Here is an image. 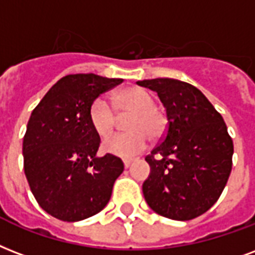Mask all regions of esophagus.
Masks as SVG:
<instances>
[{"instance_id": "34e87169", "label": "esophagus", "mask_w": 255, "mask_h": 255, "mask_svg": "<svg viewBox=\"0 0 255 255\" xmlns=\"http://www.w3.org/2000/svg\"><path fill=\"white\" fill-rule=\"evenodd\" d=\"M123 163H124V167H126V168H128V167L131 166V163H132V159H124V160H123Z\"/></svg>"}]
</instances>
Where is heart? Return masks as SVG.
<instances>
[{"label": "heart", "instance_id": "heart-1", "mask_svg": "<svg viewBox=\"0 0 255 255\" xmlns=\"http://www.w3.org/2000/svg\"><path fill=\"white\" fill-rule=\"evenodd\" d=\"M111 104L106 97L99 96L89 107V120L97 135L107 136L112 132L118 122V114L129 115L127 128L129 132H122L107 137L104 149L120 158H132L148 144L151 139L162 137L167 127V119L162 111L156 108V99L144 88L132 87L118 91L112 96Z\"/></svg>", "mask_w": 255, "mask_h": 255}]
</instances>
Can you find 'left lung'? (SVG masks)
Returning <instances> with one entry per match:
<instances>
[{"label": "left lung", "instance_id": "left-lung-1", "mask_svg": "<svg viewBox=\"0 0 255 255\" xmlns=\"http://www.w3.org/2000/svg\"><path fill=\"white\" fill-rule=\"evenodd\" d=\"M158 92L168 123L145 162V202L162 217L190 221L218 201L233 167V139L218 111L194 85L174 79L137 81Z\"/></svg>", "mask_w": 255, "mask_h": 255}]
</instances>
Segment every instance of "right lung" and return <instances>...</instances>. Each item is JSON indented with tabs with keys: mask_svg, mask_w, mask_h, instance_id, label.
I'll return each mask as SVG.
<instances>
[{
	"mask_svg": "<svg viewBox=\"0 0 255 255\" xmlns=\"http://www.w3.org/2000/svg\"><path fill=\"white\" fill-rule=\"evenodd\" d=\"M122 83L93 73L68 75L30 115L22 141L25 175L37 203L54 218H89L110 201L124 164L111 153L96 156L100 136L89 120V107Z\"/></svg>",
	"mask_w": 255,
	"mask_h": 255,
	"instance_id": "obj_1",
	"label": "right lung"
}]
</instances>
